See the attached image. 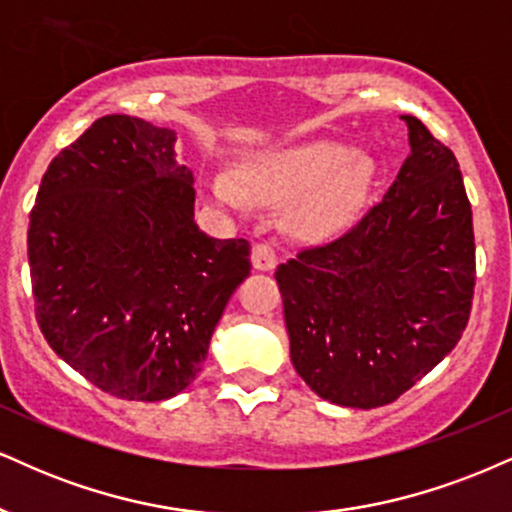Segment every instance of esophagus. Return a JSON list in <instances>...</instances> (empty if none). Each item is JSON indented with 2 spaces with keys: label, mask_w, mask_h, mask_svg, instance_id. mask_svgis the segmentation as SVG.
Wrapping results in <instances>:
<instances>
[{
  "label": "esophagus",
  "mask_w": 512,
  "mask_h": 512,
  "mask_svg": "<svg viewBox=\"0 0 512 512\" xmlns=\"http://www.w3.org/2000/svg\"><path fill=\"white\" fill-rule=\"evenodd\" d=\"M275 263H278V256H275L273 246L254 244V249H251V266L256 270H273Z\"/></svg>",
  "instance_id": "esophagus-1"
}]
</instances>
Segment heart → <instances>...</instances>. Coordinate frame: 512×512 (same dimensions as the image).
<instances>
[{"label": "heart", "mask_w": 512, "mask_h": 512, "mask_svg": "<svg viewBox=\"0 0 512 512\" xmlns=\"http://www.w3.org/2000/svg\"><path fill=\"white\" fill-rule=\"evenodd\" d=\"M239 179L210 174L206 191L215 203L242 213L251 198L290 203L287 222L304 239H330L345 232L374 194L378 162L340 141H299L263 148L239 160Z\"/></svg>", "instance_id": "heart-1"}]
</instances>
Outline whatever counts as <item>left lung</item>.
Listing matches in <instances>:
<instances>
[{
    "label": "left lung",
    "instance_id": "obj_1",
    "mask_svg": "<svg viewBox=\"0 0 512 512\" xmlns=\"http://www.w3.org/2000/svg\"><path fill=\"white\" fill-rule=\"evenodd\" d=\"M410 155L342 237L275 270L297 374L340 407L388 405L450 354L474 294L472 208L453 150L412 114Z\"/></svg>",
    "mask_w": 512,
    "mask_h": 512
}]
</instances>
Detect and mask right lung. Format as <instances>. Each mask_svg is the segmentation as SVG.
I'll return each instance as SVG.
<instances>
[{
  "label": "right lung",
  "mask_w": 512,
  "mask_h": 512,
  "mask_svg": "<svg viewBox=\"0 0 512 512\" xmlns=\"http://www.w3.org/2000/svg\"><path fill=\"white\" fill-rule=\"evenodd\" d=\"M177 134L129 114L95 119L47 167L30 210L28 263L47 345L93 386L160 402L189 388L232 292L246 239L194 220Z\"/></svg>",
  "instance_id": "add662e5"
}]
</instances>
